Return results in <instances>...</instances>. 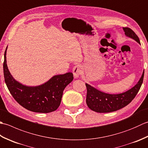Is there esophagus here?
Instances as JSON below:
<instances>
[{"label":"esophagus","mask_w":148,"mask_h":148,"mask_svg":"<svg viewBox=\"0 0 148 148\" xmlns=\"http://www.w3.org/2000/svg\"><path fill=\"white\" fill-rule=\"evenodd\" d=\"M72 72H73V74L75 78L79 77L80 75L82 74V69L80 67L79 65H76L74 67L73 69H72Z\"/></svg>","instance_id":"esophagus-1"}]
</instances>
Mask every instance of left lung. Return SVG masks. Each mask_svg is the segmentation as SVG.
I'll list each match as a JSON object with an SVG mask.
<instances>
[{
	"label": "left lung",
	"instance_id": "1",
	"mask_svg": "<svg viewBox=\"0 0 148 148\" xmlns=\"http://www.w3.org/2000/svg\"><path fill=\"white\" fill-rule=\"evenodd\" d=\"M125 34L140 44L139 37L134 31L128 27H123ZM144 71L140 79L133 88L126 92L119 94L106 93L86 83L87 89L86 104L93 111L97 112H110L118 111L130 103L139 92L144 79Z\"/></svg>",
	"mask_w": 148,
	"mask_h": 148
}]
</instances>
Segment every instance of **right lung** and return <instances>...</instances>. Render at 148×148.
I'll return each mask as SVG.
<instances>
[{
	"label": "right lung",
	"instance_id": "1",
	"mask_svg": "<svg viewBox=\"0 0 148 148\" xmlns=\"http://www.w3.org/2000/svg\"><path fill=\"white\" fill-rule=\"evenodd\" d=\"M8 48V47H7ZM3 64L4 80L12 96L19 104L29 111L48 113L56 111L60 105L65 88L73 80V74L56 75L45 84L27 86L16 81L9 71L6 63V50Z\"/></svg>",
	"mask_w": 148,
	"mask_h": 148
}]
</instances>
